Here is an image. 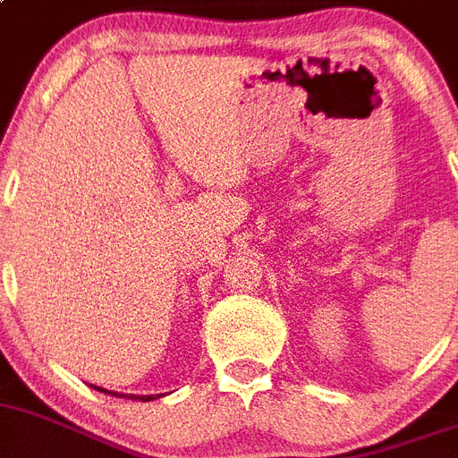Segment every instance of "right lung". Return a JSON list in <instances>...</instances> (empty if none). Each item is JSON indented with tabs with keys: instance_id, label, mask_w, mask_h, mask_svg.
<instances>
[{
	"instance_id": "obj_1",
	"label": "right lung",
	"mask_w": 458,
	"mask_h": 458,
	"mask_svg": "<svg viewBox=\"0 0 458 458\" xmlns=\"http://www.w3.org/2000/svg\"><path fill=\"white\" fill-rule=\"evenodd\" d=\"M94 389H98V392H106V394H113V396H124V399H131V401H154L158 399V396H165V394H119V392H113V389H103V387H97V385H91Z\"/></svg>"
}]
</instances>
